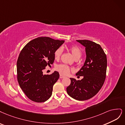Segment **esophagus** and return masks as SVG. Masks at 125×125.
<instances>
[{
    "label": "esophagus",
    "mask_w": 125,
    "mask_h": 125,
    "mask_svg": "<svg viewBox=\"0 0 125 125\" xmlns=\"http://www.w3.org/2000/svg\"><path fill=\"white\" fill-rule=\"evenodd\" d=\"M64 77H65V76L62 75V74H60V78H64Z\"/></svg>",
    "instance_id": "34e87169"
}]
</instances>
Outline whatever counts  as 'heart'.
Instances as JSON below:
<instances>
[{"instance_id":"obj_1","label":"heart","mask_w":125,"mask_h":125,"mask_svg":"<svg viewBox=\"0 0 125 125\" xmlns=\"http://www.w3.org/2000/svg\"><path fill=\"white\" fill-rule=\"evenodd\" d=\"M68 50L71 52L72 55L76 59H78L81 57L83 54V52L80 48L77 46H71L68 47ZM62 49L61 48H59L54 51V56L55 60H59L62 53ZM56 70L59 71L60 73L63 75H67L72 70V68L65 64H59L56 67Z\"/></svg>"}]
</instances>
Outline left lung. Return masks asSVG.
Returning a JSON list of instances; mask_svg holds the SVG:
<instances>
[{
	"instance_id": "1",
	"label": "left lung",
	"mask_w": 125,
	"mask_h": 125,
	"mask_svg": "<svg viewBox=\"0 0 125 125\" xmlns=\"http://www.w3.org/2000/svg\"><path fill=\"white\" fill-rule=\"evenodd\" d=\"M85 47L86 59L83 66L76 75L83 76L80 80L71 78L66 88L67 94L79 101L89 99L102 88L106 78L107 58L99 44L89 40H77Z\"/></svg>"
}]
</instances>
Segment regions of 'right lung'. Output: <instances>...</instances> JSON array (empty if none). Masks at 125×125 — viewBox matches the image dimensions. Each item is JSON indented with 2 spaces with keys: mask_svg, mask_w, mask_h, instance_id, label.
I'll return each instance as SVG.
<instances>
[{
  "mask_svg": "<svg viewBox=\"0 0 125 125\" xmlns=\"http://www.w3.org/2000/svg\"><path fill=\"white\" fill-rule=\"evenodd\" d=\"M64 41L41 37L28 42L20 52L17 61V79L27 98L34 102H45L52 95L53 86L59 78L54 71L44 75L47 66L54 61V51Z\"/></svg>",
  "mask_w": 125,
  "mask_h": 125,
  "instance_id": "1",
  "label": "right lung"
}]
</instances>
